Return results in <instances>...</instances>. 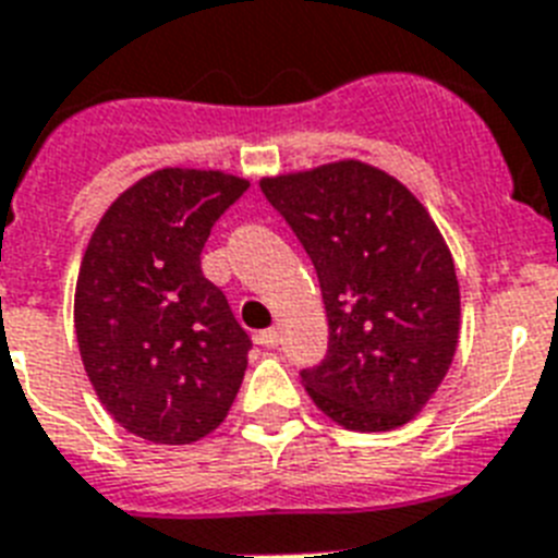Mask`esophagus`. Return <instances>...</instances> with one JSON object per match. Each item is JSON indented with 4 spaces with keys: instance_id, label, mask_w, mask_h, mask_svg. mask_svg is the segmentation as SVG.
Listing matches in <instances>:
<instances>
[{
    "instance_id": "34e87169",
    "label": "esophagus",
    "mask_w": 558,
    "mask_h": 558,
    "mask_svg": "<svg viewBox=\"0 0 558 558\" xmlns=\"http://www.w3.org/2000/svg\"><path fill=\"white\" fill-rule=\"evenodd\" d=\"M257 343L266 347V350H275L280 343V332L278 329H264V332H257Z\"/></svg>"
}]
</instances>
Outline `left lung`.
Returning a JSON list of instances; mask_svg holds the SVG:
<instances>
[{"instance_id": "8db88e82", "label": "left lung", "mask_w": 558, "mask_h": 558, "mask_svg": "<svg viewBox=\"0 0 558 558\" xmlns=\"http://www.w3.org/2000/svg\"><path fill=\"white\" fill-rule=\"evenodd\" d=\"M312 257L329 350L301 381L355 433L404 427L441 387L461 329L456 266L436 220L387 171L326 162L260 180Z\"/></svg>"}]
</instances>
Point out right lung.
Here are the masks:
<instances>
[{
  "label": "right lung",
  "mask_w": 558,
  "mask_h": 558,
  "mask_svg": "<svg viewBox=\"0 0 558 558\" xmlns=\"http://www.w3.org/2000/svg\"><path fill=\"white\" fill-rule=\"evenodd\" d=\"M248 180L160 169L106 208L80 266L74 329L99 404L134 436L194 444L229 415L248 335L203 278L201 252Z\"/></svg>",
  "instance_id": "add662e5"
}]
</instances>
